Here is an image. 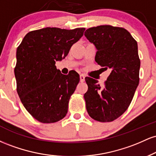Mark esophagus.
I'll list each match as a JSON object with an SVG mask.
<instances>
[{"instance_id":"1","label":"esophagus","mask_w":156,"mask_h":156,"mask_svg":"<svg viewBox=\"0 0 156 156\" xmlns=\"http://www.w3.org/2000/svg\"><path fill=\"white\" fill-rule=\"evenodd\" d=\"M85 80V76L83 75H80V81L83 82Z\"/></svg>"}]
</instances>
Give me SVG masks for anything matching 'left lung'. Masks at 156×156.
Here are the masks:
<instances>
[{"label":"left lung","instance_id":"1","mask_svg":"<svg viewBox=\"0 0 156 156\" xmlns=\"http://www.w3.org/2000/svg\"><path fill=\"white\" fill-rule=\"evenodd\" d=\"M84 35L98 51L95 62L102 69L112 70L103 86L90 77L85 78L87 112L94 120L112 122L128 109L139 85L137 42L126 29L108 25L89 28Z\"/></svg>","mask_w":156,"mask_h":156}]
</instances>
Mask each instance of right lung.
<instances>
[{"label":"right lung","mask_w":156,"mask_h":156,"mask_svg":"<svg viewBox=\"0 0 156 156\" xmlns=\"http://www.w3.org/2000/svg\"><path fill=\"white\" fill-rule=\"evenodd\" d=\"M84 31L47 27L28 32L17 48V94L28 112L40 122H56L67 114L80 77L74 70L62 74L55 64L67 56Z\"/></svg>","instance_id":"right-lung-1"}]
</instances>
